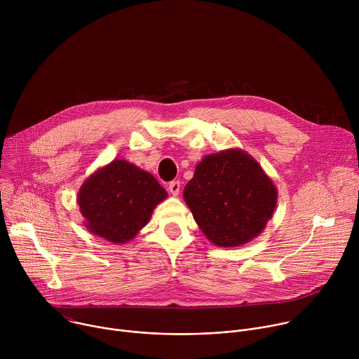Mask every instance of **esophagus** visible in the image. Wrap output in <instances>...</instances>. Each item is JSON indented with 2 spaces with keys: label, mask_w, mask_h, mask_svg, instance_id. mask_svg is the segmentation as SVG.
<instances>
[{
  "label": "esophagus",
  "mask_w": 359,
  "mask_h": 359,
  "mask_svg": "<svg viewBox=\"0 0 359 359\" xmlns=\"http://www.w3.org/2000/svg\"><path fill=\"white\" fill-rule=\"evenodd\" d=\"M169 191H170L173 196H179V193H180V182H179V180L170 182V183H169Z\"/></svg>",
  "instance_id": "1"
}]
</instances>
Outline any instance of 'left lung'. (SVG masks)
<instances>
[{
    "instance_id": "1",
    "label": "left lung",
    "mask_w": 359,
    "mask_h": 359,
    "mask_svg": "<svg viewBox=\"0 0 359 359\" xmlns=\"http://www.w3.org/2000/svg\"><path fill=\"white\" fill-rule=\"evenodd\" d=\"M183 198L215 245L238 247L263 233L274 215L278 191L260 163L234 147L204 156Z\"/></svg>"
}]
</instances>
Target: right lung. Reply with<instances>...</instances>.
<instances>
[{"label": "right lung", "instance_id": "add662e5", "mask_svg": "<svg viewBox=\"0 0 359 359\" xmlns=\"http://www.w3.org/2000/svg\"><path fill=\"white\" fill-rule=\"evenodd\" d=\"M168 191L149 172L125 159L95 170L82 183L76 201L86 230L114 244L135 238Z\"/></svg>", "mask_w": 359, "mask_h": 359}]
</instances>
